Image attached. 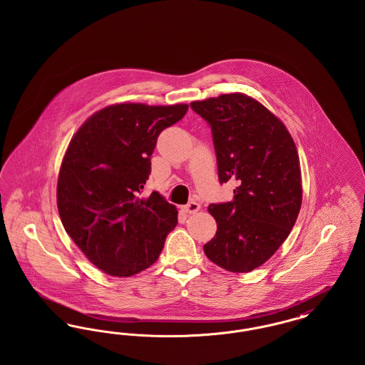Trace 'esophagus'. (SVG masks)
Masks as SVG:
<instances>
[{
	"label": "esophagus",
	"instance_id": "obj_1",
	"mask_svg": "<svg viewBox=\"0 0 365 365\" xmlns=\"http://www.w3.org/2000/svg\"><path fill=\"white\" fill-rule=\"evenodd\" d=\"M201 208V205L198 204V202H195V201H190L187 205H183L182 207V212H185V213H195V212H198Z\"/></svg>",
	"mask_w": 365,
	"mask_h": 365
}]
</instances>
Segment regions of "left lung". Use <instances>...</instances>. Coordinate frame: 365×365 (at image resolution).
I'll return each mask as SVG.
<instances>
[{
  "label": "left lung",
  "instance_id": "left-lung-1",
  "mask_svg": "<svg viewBox=\"0 0 365 365\" xmlns=\"http://www.w3.org/2000/svg\"><path fill=\"white\" fill-rule=\"evenodd\" d=\"M190 106L210 125L220 183H237L232 201L209 205L217 231L204 252L230 272L253 271L286 241L299 213L294 140L274 113L242 93Z\"/></svg>",
  "mask_w": 365,
  "mask_h": 365
}]
</instances>
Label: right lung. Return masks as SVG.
<instances>
[{
	"instance_id": "1",
	"label": "right lung",
	"mask_w": 365,
	"mask_h": 365,
	"mask_svg": "<svg viewBox=\"0 0 365 365\" xmlns=\"http://www.w3.org/2000/svg\"><path fill=\"white\" fill-rule=\"evenodd\" d=\"M189 105L116 104L90 116L71 139L57 182L67 234L112 277H131L158 259L178 210L153 191L140 198L163 130Z\"/></svg>"
}]
</instances>
